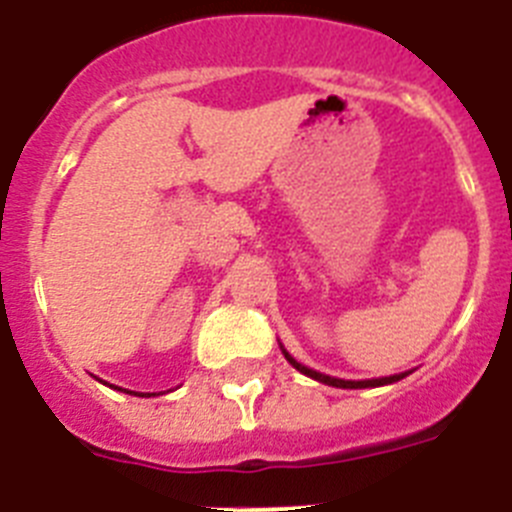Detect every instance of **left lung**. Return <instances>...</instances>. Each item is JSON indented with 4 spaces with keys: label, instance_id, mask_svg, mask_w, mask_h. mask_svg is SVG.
<instances>
[{
    "label": "left lung",
    "instance_id": "1",
    "mask_svg": "<svg viewBox=\"0 0 512 512\" xmlns=\"http://www.w3.org/2000/svg\"><path fill=\"white\" fill-rule=\"evenodd\" d=\"M282 354H284V359L289 361V364L295 366L297 372L307 374V377H312V379H318V382H323V384H330V387H341V390H364V387H382V384L400 382L402 377H408V372H402V374H392V377H379V379H364V382H351V379H336V377H328V374L315 372V369H307L305 364H300V361L292 359V356L287 354V348H284V346H282Z\"/></svg>",
    "mask_w": 512,
    "mask_h": 512
}]
</instances>
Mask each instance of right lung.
<instances>
[{"label": "right lung", "mask_w": 512, "mask_h": 512, "mask_svg": "<svg viewBox=\"0 0 512 512\" xmlns=\"http://www.w3.org/2000/svg\"><path fill=\"white\" fill-rule=\"evenodd\" d=\"M110 387H112V384H110ZM115 390H120V387H115ZM140 397H143V395H140Z\"/></svg>", "instance_id": "1"}]
</instances>
